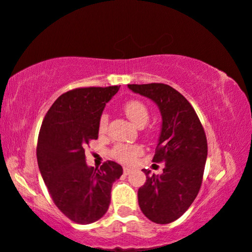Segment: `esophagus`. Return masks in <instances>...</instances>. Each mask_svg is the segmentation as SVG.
<instances>
[{
  "label": "esophagus",
  "instance_id": "1",
  "mask_svg": "<svg viewBox=\"0 0 252 252\" xmlns=\"http://www.w3.org/2000/svg\"><path fill=\"white\" fill-rule=\"evenodd\" d=\"M131 172V169H129L127 167H125L123 168V173H125V176H127Z\"/></svg>",
  "mask_w": 252,
  "mask_h": 252
}]
</instances>
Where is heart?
I'll use <instances>...</instances> for the list:
<instances>
[{
    "label": "heart",
    "mask_w": 252,
    "mask_h": 252,
    "mask_svg": "<svg viewBox=\"0 0 252 252\" xmlns=\"http://www.w3.org/2000/svg\"><path fill=\"white\" fill-rule=\"evenodd\" d=\"M126 116L138 126H143L149 119L148 106L140 100H130L123 104ZM109 116L103 113L99 119V133L104 135L108 131ZM143 153V148L140 144L118 143L111 150V157L122 163H131Z\"/></svg>",
    "instance_id": "1"
}]
</instances>
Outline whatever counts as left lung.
I'll use <instances>...</instances> for the list:
<instances>
[{
	"label": "left lung",
	"mask_w": 252,
	"mask_h": 252,
	"mask_svg": "<svg viewBox=\"0 0 252 252\" xmlns=\"http://www.w3.org/2000/svg\"><path fill=\"white\" fill-rule=\"evenodd\" d=\"M129 89L156 102L162 129L152 162H164L161 176L143 169L147 181L138 191L139 206L152 222L167 224L185 213L201 188L208 155L207 136L192 105L163 83L129 84Z\"/></svg>",
	"instance_id": "left-lung-1"
}]
</instances>
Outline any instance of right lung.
Returning <instances> with one entry per match:
<instances>
[{
	"label": "right lung",
	"mask_w": 252,
	"mask_h": 252,
	"mask_svg": "<svg viewBox=\"0 0 252 252\" xmlns=\"http://www.w3.org/2000/svg\"><path fill=\"white\" fill-rule=\"evenodd\" d=\"M120 87L78 88L60 95L45 114L37 138L40 172L55 206L75 223L89 224L108 211L111 188L123 170L114 161L88 167L84 148L99 134L105 103Z\"/></svg>",
	"instance_id": "1"
}]
</instances>
